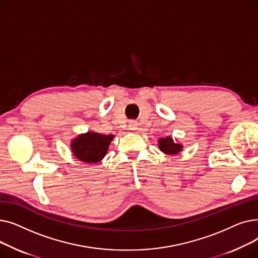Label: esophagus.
<instances>
[{"instance_id": "34e87169", "label": "esophagus", "mask_w": 258, "mask_h": 258, "mask_svg": "<svg viewBox=\"0 0 258 258\" xmlns=\"http://www.w3.org/2000/svg\"><path fill=\"white\" fill-rule=\"evenodd\" d=\"M137 127H138V122H137V121H135V120L130 121V123H128V128H130L131 131H136V130H137Z\"/></svg>"}]
</instances>
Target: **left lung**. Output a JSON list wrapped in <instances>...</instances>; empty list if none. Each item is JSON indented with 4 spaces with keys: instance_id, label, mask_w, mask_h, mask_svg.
Returning <instances> with one entry per match:
<instances>
[{
    "instance_id": "obj_1",
    "label": "left lung",
    "mask_w": 258,
    "mask_h": 258,
    "mask_svg": "<svg viewBox=\"0 0 258 258\" xmlns=\"http://www.w3.org/2000/svg\"><path fill=\"white\" fill-rule=\"evenodd\" d=\"M158 143H159L160 151L163 152L166 155H177L182 151L183 148L182 144L174 142L170 136L161 138Z\"/></svg>"
}]
</instances>
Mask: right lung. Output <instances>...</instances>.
<instances>
[{
    "mask_svg": "<svg viewBox=\"0 0 258 258\" xmlns=\"http://www.w3.org/2000/svg\"><path fill=\"white\" fill-rule=\"evenodd\" d=\"M113 139V135L88 132L72 140L71 150L79 161L86 163H99L106 155Z\"/></svg>",
    "mask_w": 258,
    "mask_h": 258,
    "instance_id": "obj_1",
    "label": "right lung"
}]
</instances>
